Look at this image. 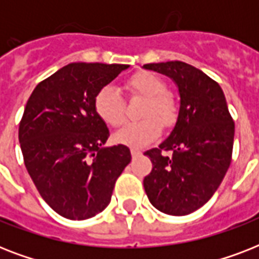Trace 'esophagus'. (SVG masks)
Here are the masks:
<instances>
[{"label":"esophagus","mask_w":259,"mask_h":259,"mask_svg":"<svg viewBox=\"0 0 259 259\" xmlns=\"http://www.w3.org/2000/svg\"><path fill=\"white\" fill-rule=\"evenodd\" d=\"M130 153H132V156H133V158L138 157L140 154H141V150H138V149H130Z\"/></svg>","instance_id":"34e87169"}]
</instances>
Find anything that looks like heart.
I'll list each match as a JSON object with an SVG mask.
<instances>
[{
  "label": "heart",
  "mask_w": 259,
  "mask_h": 259,
  "mask_svg": "<svg viewBox=\"0 0 259 259\" xmlns=\"http://www.w3.org/2000/svg\"><path fill=\"white\" fill-rule=\"evenodd\" d=\"M130 95L145 97L141 117L129 122L114 134V140L122 145L144 148L160 137L162 126L172 127L179 118V106L172 94L165 91V82L157 75L141 71L130 76L125 83ZM94 110L106 125H122L125 121V101L119 90L113 86L102 87L94 97Z\"/></svg>",
  "instance_id": "obj_1"
}]
</instances>
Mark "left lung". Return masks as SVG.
<instances>
[{
    "mask_svg": "<svg viewBox=\"0 0 259 259\" xmlns=\"http://www.w3.org/2000/svg\"><path fill=\"white\" fill-rule=\"evenodd\" d=\"M144 68L169 76L180 94L172 133L158 148L145 152L153 168L144 179V188L158 211L188 215L221 185L231 162L235 125L223 90L203 71L177 60Z\"/></svg>",
    "mask_w": 259,
    "mask_h": 259,
    "instance_id": "8db88e82",
    "label": "left lung"
}]
</instances>
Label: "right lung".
<instances>
[{
    "instance_id": "obj_1",
    "label": "right lung",
    "mask_w": 259,
    "mask_h": 259,
    "mask_svg": "<svg viewBox=\"0 0 259 259\" xmlns=\"http://www.w3.org/2000/svg\"><path fill=\"white\" fill-rule=\"evenodd\" d=\"M127 67L71 63L38 83L26 102L18 126L26 170L47 204L67 219L102 212L132 160L127 146H103L109 129L94 110L95 94Z\"/></svg>"
}]
</instances>
